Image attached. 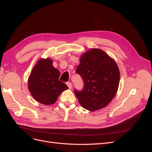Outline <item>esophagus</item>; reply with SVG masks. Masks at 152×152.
Wrapping results in <instances>:
<instances>
[{"label": "esophagus", "instance_id": "1", "mask_svg": "<svg viewBox=\"0 0 152 152\" xmlns=\"http://www.w3.org/2000/svg\"><path fill=\"white\" fill-rule=\"evenodd\" d=\"M66 85H67V86H68V87L69 89H72V84L71 83V82H66Z\"/></svg>", "mask_w": 152, "mask_h": 152}]
</instances>
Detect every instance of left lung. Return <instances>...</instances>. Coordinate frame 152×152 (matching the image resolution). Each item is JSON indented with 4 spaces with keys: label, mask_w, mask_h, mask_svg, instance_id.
Returning <instances> with one entry per match:
<instances>
[{
    "label": "left lung",
    "mask_w": 152,
    "mask_h": 152,
    "mask_svg": "<svg viewBox=\"0 0 152 152\" xmlns=\"http://www.w3.org/2000/svg\"><path fill=\"white\" fill-rule=\"evenodd\" d=\"M76 69L84 82L80 91L74 89L80 104L94 111L105 107L114 98L120 81L116 63L103 50L92 49L80 58Z\"/></svg>",
    "instance_id": "left-lung-1"
}]
</instances>
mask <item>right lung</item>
<instances>
[{"label":"right lung","instance_id":"1","mask_svg":"<svg viewBox=\"0 0 152 152\" xmlns=\"http://www.w3.org/2000/svg\"><path fill=\"white\" fill-rule=\"evenodd\" d=\"M60 73L53 66L50 59H41L32 70L28 79V89L34 99L40 103H54L68 86L59 80Z\"/></svg>","mask_w":152,"mask_h":152}]
</instances>
